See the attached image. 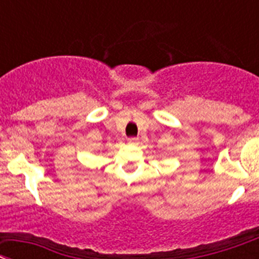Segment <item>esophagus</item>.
<instances>
[{
    "label": "esophagus",
    "mask_w": 259,
    "mask_h": 259,
    "mask_svg": "<svg viewBox=\"0 0 259 259\" xmlns=\"http://www.w3.org/2000/svg\"><path fill=\"white\" fill-rule=\"evenodd\" d=\"M127 142H129L130 144H134V143H137V142H138V138H137V137H130V138L127 139Z\"/></svg>",
    "instance_id": "obj_1"
}]
</instances>
